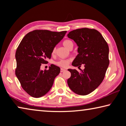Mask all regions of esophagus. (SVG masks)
Segmentation results:
<instances>
[{"label": "esophagus", "mask_w": 126, "mask_h": 126, "mask_svg": "<svg viewBox=\"0 0 126 126\" xmlns=\"http://www.w3.org/2000/svg\"><path fill=\"white\" fill-rule=\"evenodd\" d=\"M65 71V69H64V68H61V72H64Z\"/></svg>", "instance_id": "obj_1"}]
</instances>
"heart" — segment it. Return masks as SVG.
I'll list each match as a JSON object with an SVG mask.
<instances>
[{
    "instance_id": "b5f03b06",
    "label": "heart",
    "mask_w": 126,
    "mask_h": 126,
    "mask_svg": "<svg viewBox=\"0 0 126 126\" xmlns=\"http://www.w3.org/2000/svg\"><path fill=\"white\" fill-rule=\"evenodd\" d=\"M63 44L64 47L67 49L69 48L71 46H73V43L72 42V40L69 39H66L64 40L63 42ZM55 52V49H53L52 50V54H54ZM71 60L69 59H61V60L59 61L56 63V64L57 65L59 66V67H67V66L69 64L70 62H71Z\"/></svg>"
}]
</instances>
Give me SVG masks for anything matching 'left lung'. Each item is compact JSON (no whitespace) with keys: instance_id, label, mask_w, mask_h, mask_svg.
Masks as SVG:
<instances>
[{"instance_id":"left-lung-1","label":"left lung","mask_w":126,"mask_h":126,"mask_svg":"<svg viewBox=\"0 0 126 126\" xmlns=\"http://www.w3.org/2000/svg\"><path fill=\"white\" fill-rule=\"evenodd\" d=\"M78 46V54L72 65L84 69L79 72L76 69H68L71 76L67 80L68 86L74 93L85 95L98 87L105 77L109 65V47L98 31L94 29L73 30L68 34Z\"/></svg>"}]
</instances>
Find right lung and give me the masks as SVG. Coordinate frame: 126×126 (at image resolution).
<instances>
[{
	"label": "right lung",
	"instance_id": "add662e5",
	"mask_svg": "<svg viewBox=\"0 0 126 126\" xmlns=\"http://www.w3.org/2000/svg\"><path fill=\"white\" fill-rule=\"evenodd\" d=\"M66 33L34 30L24 36L17 48L16 75L23 89L31 96L41 97L52 88L60 68L51 64L48 70L42 71L40 66L50 59L53 49Z\"/></svg>",
	"mask_w": 126,
	"mask_h": 126
}]
</instances>
